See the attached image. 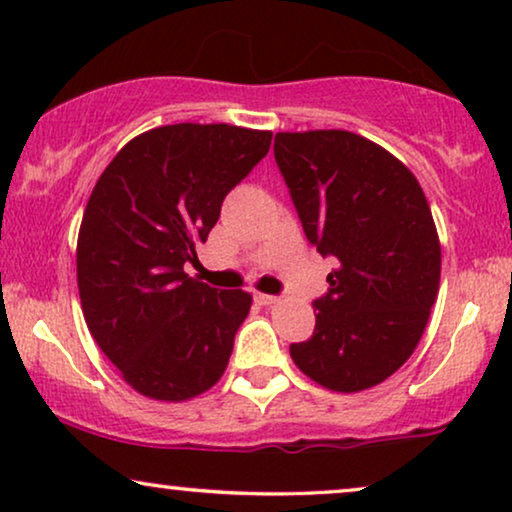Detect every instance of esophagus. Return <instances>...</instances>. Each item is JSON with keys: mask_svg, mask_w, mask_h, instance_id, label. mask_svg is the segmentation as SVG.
<instances>
[{"mask_svg": "<svg viewBox=\"0 0 512 512\" xmlns=\"http://www.w3.org/2000/svg\"><path fill=\"white\" fill-rule=\"evenodd\" d=\"M254 300L258 305H265V307L279 303L277 296H270V293H261V291H254Z\"/></svg>", "mask_w": 512, "mask_h": 512, "instance_id": "1", "label": "esophagus"}]
</instances>
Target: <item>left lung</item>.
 <instances>
[{
	"label": "left lung",
	"instance_id": "8db88e82",
	"mask_svg": "<svg viewBox=\"0 0 512 512\" xmlns=\"http://www.w3.org/2000/svg\"><path fill=\"white\" fill-rule=\"evenodd\" d=\"M275 160L303 230L338 265L291 359L324 389L354 394L415 352L440 286V240L408 167L347 130L277 132Z\"/></svg>",
	"mask_w": 512,
	"mask_h": 512
}]
</instances>
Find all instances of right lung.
<instances>
[{
	"label": "right lung",
	"instance_id": "obj_1",
	"mask_svg": "<svg viewBox=\"0 0 512 512\" xmlns=\"http://www.w3.org/2000/svg\"><path fill=\"white\" fill-rule=\"evenodd\" d=\"M270 130L177 123L130 139L90 193L76 242L88 331L132 389L179 403L228 366L251 293L188 277L221 202L270 149Z\"/></svg>",
	"mask_w": 512,
	"mask_h": 512
}]
</instances>
